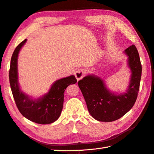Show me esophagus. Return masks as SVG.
<instances>
[{
    "label": "esophagus",
    "instance_id": "1",
    "mask_svg": "<svg viewBox=\"0 0 154 154\" xmlns=\"http://www.w3.org/2000/svg\"><path fill=\"white\" fill-rule=\"evenodd\" d=\"M85 70H84L83 69H82V68L78 69L75 72V76L77 78V79L79 81L81 79H82V78L84 77V75H85Z\"/></svg>",
    "mask_w": 154,
    "mask_h": 154
}]
</instances>
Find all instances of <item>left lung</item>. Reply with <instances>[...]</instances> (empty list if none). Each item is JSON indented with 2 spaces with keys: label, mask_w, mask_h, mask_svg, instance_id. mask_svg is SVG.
Returning <instances> with one entry per match:
<instances>
[{
  "label": "left lung",
  "mask_w": 154,
  "mask_h": 154,
  "mask_svg": "<svg viewBox=\"0 0 154 154\" xmlns=\"http://www.w3.org/2000/svg\"><path fill=\"white\" fill-rule=\"evenodd\" d=\"M124 53L128 57V65L131 73L125 93L118 94L110 91L104 81L95 75H87L78 82L89 113L97 121L111 122L121 118L131 109L137 99L141 77L139 53L134 45Z\"/></svg>",
  "instance_id": "left-lung-1"
}]
</instances>
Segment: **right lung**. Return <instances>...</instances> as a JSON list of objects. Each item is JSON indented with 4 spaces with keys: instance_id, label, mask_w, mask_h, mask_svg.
I'll list each match as a JSON object with an SVG mask.
<instances>
[{
    "instance_id": "1",
    "label": "right lung",
    "mask_w": 154,
    "mask_h": 154,
    "mask_svg": "<svg viewBox=\"0 0 154 154\" xmlns=\"http://www.w3.org/2000/svg\"><path fill=\"white\" fill-rule=\"evenodd\" d=\"M26 39L14 49L11 60L9 81L12 93L18 109L20 113L32 122L49 124L58 119L61 113L64 101V92L71 84L77 83L74 75L57 80L49 92L42 97L33 99L20 89L18 80V56Z\"/></svg>"
}]
</instances>
